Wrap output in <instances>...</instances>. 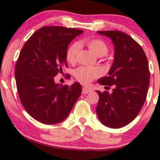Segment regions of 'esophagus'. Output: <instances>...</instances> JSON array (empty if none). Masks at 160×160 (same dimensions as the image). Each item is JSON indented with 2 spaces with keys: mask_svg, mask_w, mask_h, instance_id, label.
<instances>
[{
  "mask_svg": "<svg viewBox=\"0 0 160 160\" xmlns=\"http://www.w3.org/2000/svg\"><path fill=\"white\" fill-rule=\"evenodd\" d=\"M92 90L91 89V88H88V87H84L83 88H82V93L83 94H87V93H91Z\"/></svg>",
  "mask_w": 160,
  "mask_h": 160,
  "instance_id": "34e87169",
  "label": "esophagus"
}]
</instances>
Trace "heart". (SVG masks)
Wrapping results in <instances>:
<instances>
[{
  "instance_id": "b5f03b06",
  "label": "heart",
  "mask_w": 160,
  "mask_h": 160,
  "mask_svg": "<svg viewBox=\"0 0 160 160\" xmlns=\"http://www.w3.org/2000/svg\"><path fill=\"white\" fill-rule=\"evenodd\" d=\"M85 45L90 50L98 57L105 55L108 51V46L106 42L98 39H91L86 41ZM78 51V43H72L69 47L67 52V59L70 63L76 61V55ZM101 70L98 67H80L76 69L74 72L76 78L82 83H89L94 78L100 76Z\"/></svg>"
}]
</instances>
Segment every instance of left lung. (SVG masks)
Segmentation results:
<instances>
[{"mask_svg":"<svg viewBox=\"0 0 160 160\" xmlns=\"http://www.w3.org/2000/svg\"><path fill=\"white\" fill-rule=\"evenodd\" d=\"M114 44V61L108 76L97 81L114 84L112 93H98L97 114L103 125L118 129L129 124L142 109L149 88L150 71L145 53L138 42L123 32L97 31Z\"/></svg>","mask_w":160,"mask_h":160,"instance_id":"1","label":"left lung"}]
</instances>
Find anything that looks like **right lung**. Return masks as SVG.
<instances>
[{
    "mask_svg": "<svg viewBox=\"0 0 160 160\" xmlns=\"http://www.w3.org/2000/svg\"><path fill=\"white\" fill-rule=\"evenodd\" d=\"M82 30L61 26L43 27L28 39L15 67L16 87L24 109L44 123L55 124L68 117L82 93V86L54 82V76L67 64L71 41Z\"/></svg>",
    "mask_w": 160,
    "mask_h": 160,
    "instance_id": "add662e5",
    "label": "right lung"
}]
</instances>
